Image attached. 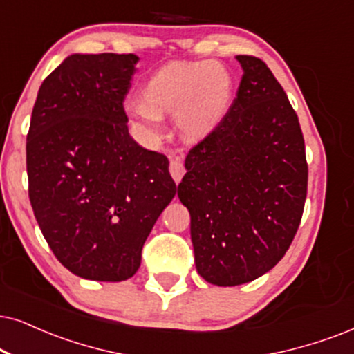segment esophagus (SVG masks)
<instances>
[{"mask_svg": "<svg viewBox=\"0 0 354 354\" xmlns=\"http://www.w3.org/2000/svg\"><path fill=\"white\" fill-rule=\"evenodd\" d=\"M169 173H171L174 181L176 183L181 181V178L185 176V167H183L180 160H174V158L169 160Z\"/></svg>", "mask_w": 354, "mask_h": 354, "instance_id": "34e87169", "label": "esophagus"}]
</instances>
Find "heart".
<instances>
[{
	"instance_id": "heart-1",
	"label": "heart",
	"mask_w": 354,
	"mask_h": 354,
	"mask_svg": "<svg viewBox=\"0 0 354 354\" xmlns=\"http://www.w3.org/2000/svg\"><path fill=\"white\" fill-rule=\"evenodd\" d=\"M232 93L230 71L218 62H171L147 80L144 101H127L125 109L149 132H158L162 114H174V124L186 140H203L227 115Z\"/></svg>"
}]
</instances>
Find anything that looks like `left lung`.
Listing matches in <instances>:
<instances>
[{"instance_id":"obj_1","label":"left lung","mask_w":354,"mask_h":354,"mask_svg":"<svg viewBox=\"0 0 354 354\" xmlns=\"http://www.w3.org/2000/svg\"><path fill=\"white\" fill-rule=\"evenodd\" d=\"M243 70L221 125L191 149L178 198L191 216L196 270L210 284L240 286L272 270L301 223L306 145L296 111L265 62Z\"/></svg>"}]
</instances>
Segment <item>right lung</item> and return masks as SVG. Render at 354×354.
Segmentation results:
<instances>
[{
	"label": "right lung",
	"mask_w": 354,
	"mask_h": 354,
	"mask_svg": "<svg viewBox=\"0 0 354 354\" xmlns=\"http://www.w3.org/2000/svg\"><path fill=\"white\" fill-rule=\"evenodd\" d=\"M133 53H71L40 84L26 144L29 199L58 261L83 279L136 274L176 194L168 158L137 144L124 97Z\"/></svg>",
	"instance_id": "obj_1"
}]
</instances>
